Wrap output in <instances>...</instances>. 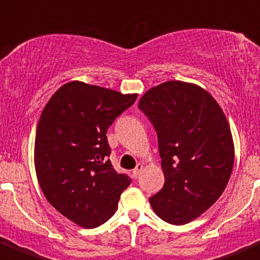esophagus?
<instances>
[{
  "label": "esophagus",
  "mask_w": 260,
  "mask_h": 260,
  "mask_svg": "<svg viewBox=\"0 0 260 260\" xmlns=\"http://www.w3.org/2000/svg\"><path fill=\"white\" fill-rule=\"evenodd\" d=\"M142 170H143V164L138 162L137 166L135 168V170H133V176H135V178H138V176H140V174H141V171H142Z\"/></svg>",
  "instance_id": "obj_1"
}]
</instances>
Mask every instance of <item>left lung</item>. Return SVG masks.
Listing matches in <instances>:
<instances>
[{
    "label": "left lung",
    "mask_w": 260,
    "mask_h": 260,
    "mask_svg": "<svg viewBox=\"0 0 260 260\" xmlns=\"http://www.w3.org/2000/svg\"><path fill=\"white\" fill-rule=\"evenodd\" d=\"M138 108L157 133L165 176L151 206L166 222H190L220 198L230 179L234 142L228 119L212 95L183 81L152 87Z\"/></svg>",
    "instance_id": "1"
}]
</instances>
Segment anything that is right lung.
I'll return each mask as SVG.
<instances>
[{
  "label": "right lung",
  "mask_w": 260,
  "mask_h": 260,
  "mask_svg": "<svg viewBox=\"0 0 260 260\" xmlns=\"http://www.w3.org/2000/svg\"><path fill=\"white\" fill-rule=\"evenodd\" d=\"M137 95H123L80 81L60 86L40 115L34 161L48 202L85 229L107 222L131 184L109 160L108 128L133 105Z\"/></svg>",
  "instance_id": "right-lung-1"
}]
</instances>
